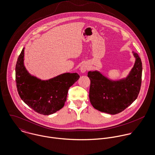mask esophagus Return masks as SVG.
I'll use <instances>...</instances> for the list:
<instances>
[{"mask_svg":"<svg viewBox=\"0 0 155 155\" xmlns=\"http://www.w3.org/2000/svg\"><path fill=\"white\" fill-rule=\"evenodd\" d=\"M87 68H88V67H87V65L85 64H82L81 65V67H80V70H81V71L82 72H85L87 70Z\"/></svg>","mask_w":155,"mask_h":155,"instance_id":"34e87169","label":"esophagus"}]
</instances>
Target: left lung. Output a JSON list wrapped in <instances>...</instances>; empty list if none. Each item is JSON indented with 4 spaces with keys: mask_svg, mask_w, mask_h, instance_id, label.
Here are the masks:
<instances>
[{
    "mask_svg": "<svg viewBox=\"0 0 155 155\" xmlns=\"http://www.w3.org/2000/svg\"><path fill=\"white\" fill-rule=\"evenodd\" d=\"M134 67L128 77L120 81H111L98 71H89L90 101L96 109L111 115L119 114L137 98L141 84L142 63L137 53Z\"/></svg>",
    "mask_w": 155,
    "mask_h": 155,
    "instance_id": "obj_1",
    "label": "left lung"
}]
</instances>
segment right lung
<instances>
[{
	"label": "right lung",
	"instance_id": "right-lung-1",
	"mask_svg": "<svg viewBox=\"0 0 155 155\" xmlns=\"http://www.w3.org/2000/svg\"><path fill=\"white\" fill-rule=\"evenodd\" d=\"M24 48L18 58L15 81L21 99L35 112L49 115L62 109L69 87L80 78L77 73H65L49 80L31 75L24 65Z\"/></svg>",
	"mask_w": 155,
	"mask_h": 155
}]
</instances>
